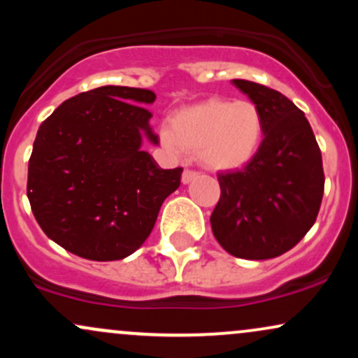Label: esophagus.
<instances>
[{
	"label": "esophagus",
	"instance_id": "esophagus-1",
	"mask_svg": "<svg viewBox=\"0 0 358 358\" xmlns=\"http://www.w3.org/2000/svg\"><path fill=\"white\" fill-rule=\"evenodd\" d=\"M196 176H199V173H196L195 170H185L183 175H182V182L183 183H190L192 180H195Z\"/></svg>",
	"mask_w": 358,
	"mask_h": 358
}]
</instances>
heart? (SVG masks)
<instances>
[{
  "mask_svg": "<svg viewBox=\"0 0 358 358\" xmlns=\"http://www.w3.org/2000/svg\"><path fill=\"white\" fill-rule=\"evenodd\" d=\"M264 134L261 110L252 101L219 97L187 106L162 129L163 143L173 151L199 155L207 168L239 170L257 155Z\"/></svg>",
  "mask_w": 358,
  "mask_h": 358,
  "instance_id": "obj_1",
  "label": "heart"
}]
</instances>
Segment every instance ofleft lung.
Returning a JSON list of instances; mask_svg holds the SVG:
<instances>
[{
  "mask_svg": "<svg viewBox=\"0 0 358 358\" xmlns=\"http://www.w3.org/2000/svg\"><path fill=\"white\" fill-rule=\"evenodd\" d=\"M232 82L261 110L264 138L249 165L217 175L210 225L229 254L262 261L293 249L313 227L324 190L322 151L305 113L281 92Z\"/></svg>",
  "mask_w": 358,
  "mask_h": 358,
  "instance_id": "1",
  "label": "left lung"
}]
</instances>
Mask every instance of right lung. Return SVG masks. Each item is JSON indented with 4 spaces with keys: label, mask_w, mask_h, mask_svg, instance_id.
<instances>
[{
    "label": "right lung",
    "mask_w": 358,
    "mask_h": 358,
    "mask_svg": "<svg viewBox=\"0 0 358 358\" xmlns=\"http://www.w3.org/2000/svg\"><path fill=\"white\" fill-rule=\"evenodd\" d=\"M148 89L104 85L71 97L40 124L28 162L27 195L53 242L89 261H117L148 239L183 168L163 170L141 150L153 145Z\"/></svg>",
    "instance_id": "obj_1"
}]
</instances>
